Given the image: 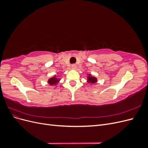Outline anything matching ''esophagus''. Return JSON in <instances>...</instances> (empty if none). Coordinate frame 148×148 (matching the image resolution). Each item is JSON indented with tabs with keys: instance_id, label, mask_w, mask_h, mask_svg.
I'll use <instances>...</instances> for the list:
<instances>
[{
	"instance_id": "1",
	"label": "esophagus",
	"mask_w": 148,
	"mask_h": 148,
	"mask_svg": "<svg viewBox=\"0 0 148 148\" xmlns=\"http://www.w3.org/2000/svg\"><path fill=\"white\" fill-rule=\"evenodd\" d=\"M71 67H72L73 69H76V67H77V65L75 64H73L71 65Z\"/></svg>"
}]
</instances>
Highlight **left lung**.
I'll list each match as a JSON object with an SVG mask.
<instances>
[{"instance_id": "left-lung-1", "label": "left lung", "mask_w": 148, "mask_h": 148, "mask_svg": "<svg viewBox=\"0 0 148 148\" xmlns=\"http://www.w3.org/2000/svg\"><path fill=\"white\" fill-rule=\"evenodd\" d=\"M88 82L89 83H96V82H97L96 78L95 77H91L90 75H89V77H88Z\"/></svg>"}]
</instances>
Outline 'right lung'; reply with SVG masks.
Listing matches in <instances>:
<instances>
[{
	"label": "right lung",
	"mask_w": 148,
	"mask_h": 148,
	"mask_svg": "<svg viewBox=\"0 0 148 148\" xmlns=\"http://www.w3.org/2000/svg\"><path fill=\"white\" fill-rule=\"evenodd\" d=\"M48 83H49V84H50L51 85H53V84L56 85L57 83H59V79H58L56 78V77H53V78H50V79H49Z\"/></svg>",
	"instance_id": "right-lung-1"
}]
</instances>
